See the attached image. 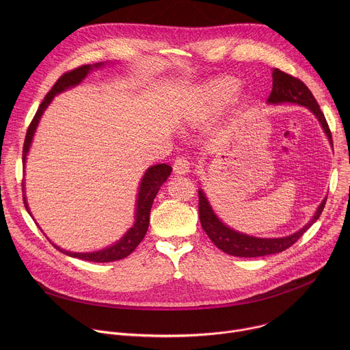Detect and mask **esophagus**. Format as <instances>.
<instances>
[{"label":"esophagus","mask_w":350,"mask_h":350,"mask_svg":"<svg viewBox=\"0 0 350 350\" xmlns=\"http://www.w3.org/2000/svg\"><path fill=\"white\" fill-rule=\"evenodd\" d=\"M173 170L176 174H188L189 173V162L184 158H177L173 165Z\"/></svg>","instance_id":"1"}]
</instances>
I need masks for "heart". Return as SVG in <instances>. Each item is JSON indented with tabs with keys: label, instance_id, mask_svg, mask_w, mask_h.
Returning a JSON list of instances; mask_svg holds the SVG:
<instances>
[{
	"label": "heart",
	"instance_id": "obj_1",
	"mask_svg": "<svg viewBox=\"0 0 350 350\" xmlns=\"http://www.w3.org/2000/svg\"><path fill=\"white\" fill-rule=\"evenodd\" d=\"M239 90V81L232 76H219L198 88L192 101L184 109L189 124H201L224 108Z\"/></svg>",
	"mask_w": 350,
	"mask_h": 350
}]
</instances>
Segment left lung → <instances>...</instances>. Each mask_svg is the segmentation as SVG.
<instances>
[{"mask_svg": "<svg viewBox=\"0 0 350 350\" xmlns=\"http://www.w3.org/2000/svg\"><path fill=\"white\" fill-rule=\"evenodd\" d=\"M273 90L270 96L267 98V104L270 105H280V104H296L306 107L320 122L324 133L327 134L331 145H332V135L328 127V123L321 112L316 98L313 96L312 91L308 85L299 79L280 70H273ZM199 196V220H201L202 228L212 239V242L221 249L223 252L238 256V258H258V256H267L273 254H280L289 246H292L299 238H301L309 227L320 217L327 198L323 199V202L317 208L314 216L310 221L304 226L301 230L281 238H258L247 234L238 232L228 226H226L213 212L208 198L202 189L198 191Z\"/></svg>", "mask_w": 350, "mask_h": 350, "instance_id": "1", "label": "left lung"}]
</instances>
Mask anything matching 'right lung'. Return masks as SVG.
Here are the masks:
<instances>
[{
    "label": "right lung",
    "mask_w": 350,
    "mask_h": 350,
    "mask_svg": "<svg viewBox=\"0 0 350 350\" xmlns=\"http://www.w3.org/2000/svg\"><path fill=\"white\" fill-rule=\"evenodd\" d=\"M104 66V64H94V65H83L80 68H76L70 72H66L65 75H62L58 81L54 84V87L49 90V92L45 95L44 101L41 103V105L38 107L29 129L26 133V138H25V144H23V165L26 163V157L29 154V149L36 133V129L38 126V122L44 113V111L46 109V107L51 104V101L54 99V96L59 92H64L68 88H72L77 84H80L87 75L96 68ZM172 173V167L166 163H161V165H155L151 166L149 169H146V172L144 173L141 183H139V188H138V195H137V205H135V221L133 224L131 228L127 230V232L113 245L101 249V251L96 252H88V254H81V252H69L65 251V249H61L59 246H57L55 243H53L59 252L70 256V258H77L81 260H88V262H95V263H108V262H115V260H120L127 258L134 249L138 246V243L142 241V238L145 237L146 231H148V226H149V213H151V208L154 204V199L158 193V191L161 189L162 184L167 180V177ZM23 187V192H25V183H22ZM23 202H25V208L27 209V212L30 213V209L27 206V201L26 196L23 193ZM31 216V213H30Z\"/></svg>",
    "instance_id": "obj_1"
}]
</instances>
